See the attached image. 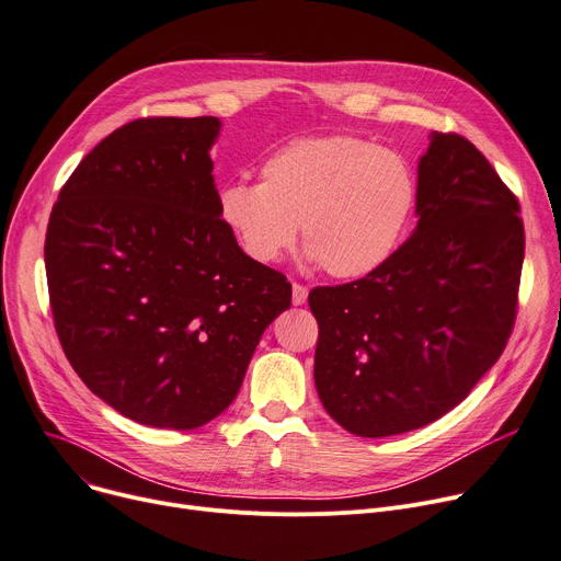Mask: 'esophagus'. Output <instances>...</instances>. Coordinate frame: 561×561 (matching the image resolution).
Returning a JSON list of instances; mask_svg holds the SVG:
<instances>
[{
  "label": "esophagus",
  "mask_w": 561,
  "mask_h": 561,
  "mask_svg": "<svg viewBox=\"0 0 561 561\" xmlns=\"http://www.w3.org/2000/svg\"><path fill=\"white\" fill-rule=\"evenodd\" d=\"M307 297H309V288H307L305 284H297V282H293V305H295V307L305 305V302H307Z\"/></svg>",
  "instance_id": "34e87169"
}]
</instances>
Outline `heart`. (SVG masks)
<instances>
[{"instance_id":"1","label":"heart","mask_w":561,"mask_h":561,"mask_svg":"<svg viewBox=\"0 0 561 561\" xmlns=\"http://www.w3.org/2000/svg\"><path fill=\"white\" fill-rule=\"evenodd\" d=\"M261 182H230L218 218L259 264L279 259L302 230L318 266L360 279L397 252L417 203V180L392 148L352 135L305 137L261 164Z\"/></svg>"}]
</instances>
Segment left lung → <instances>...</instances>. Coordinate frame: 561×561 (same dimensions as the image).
<instances>
[{
  "instance_id": "1",
  "label": "left lung",
  "mask_w": 561,
  "mask_h": 561,
  "mask_svg": "<svg viewBox=\"0 0 561 561\" xmlns=\"http://www.w3.org/2000/svg\"><path fill=\"white\" fill-rule=\"evenodd\" d=\"M415 234L367 277L318 286L316 388L360 437L426 426L503 354L518 309L520 205L478 148L433 133L420 160Z\"/></svg>"
}]
</instances>
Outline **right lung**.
<instances>
[{"mask_svg": "<svg viewBox=\"0 0 561 561\" xmlns=\"http://www.w3.org/2000/svg\"><path fill=\"white\" fill-rule=\"evenodd\" d=\"M216 117H141L99 141L51 209L45 266L58 341L133 422L192 431L226 410L286 277L218 218Z\"/></svg>", "mask_w": 561, "mask_h": 561, "instance_id": "obj_1", "label": "right lung"}]
</instances>
